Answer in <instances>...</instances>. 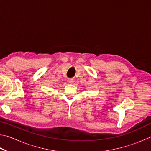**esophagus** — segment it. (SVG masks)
I'll return each instance as SVG.
<instances>
[{"label": "esophagus", "instance_id": "34e87169", "mask_svg": "<svg viewBox=\"0 0 151 151\" xmlns=\"http://www.w3.org/2000/svg\"><path fill=\"white\" fill-rule=\"evenodd\" d=\"M67 82H68V83H69V84H73L74 81H73V79H72V78H68Z\"/></svg>", "mask_w": 151, "mask_h": 151}]
</instances>
